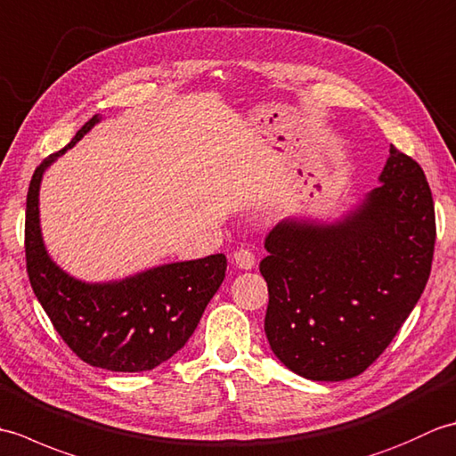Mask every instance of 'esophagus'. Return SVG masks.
<instances>
[{
    "label": "esophagus",
    "instance_id": "1",
    "mask_svg": "<svg viewBox=\"0 0 456 456\" xmlns=\"http://www.w3.org/2000/svg\"><path fill=\"white\" fill-rule=\"evenodd\" d=\"M233 263L239 268L250 270V268H255V265H256V256L250 248H237L235 255H233Z\"/></svg>",
    "mask_w": 456,
    "mask_h": 456
}]
</instances>
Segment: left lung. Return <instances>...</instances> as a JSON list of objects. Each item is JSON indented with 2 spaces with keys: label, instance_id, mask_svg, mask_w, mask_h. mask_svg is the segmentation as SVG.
<instances>
[{
  "label": "left lung",
  "instance_id": "8db88e82",
  "mask_svg": "<svg viewBox=\"0 0 456 456\" xmlns=\"http://www.w3.org/2000/svg\"><path fill=\"white\" fill-rule=\"evenodd\" d=\"M378 182L338 219L288 217L265 239V333L278 361L307 380L364 372L429 280L435 208L421 167L392 144Z\"/></svg>",
  "mask_w": 456,
  "mask_h": 456
}]
</instances>
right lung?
<instances>
[{"label":"right lung","mask_w":456,"mask_h":456,"mask_svg":"<svg viewBox=\"0 0 456 456\" xmlns=\"http://www.w3.org/2000/svg\"><path fill=\"white\" fill-rule=\"evenodd\" d=\"M95 123L98 115L33 174L25 216L27 273L58 335L84 362L111 372H144L188 343L225 278L227 258L211 255L160 265L110 282H84L54 263L46 253L38 216L43 174Z\"/></svg>","instance_id":"obj_1"}]
</instances>
